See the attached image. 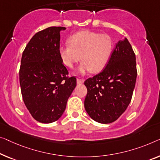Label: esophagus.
I'll return each instance as SVG.
<instances>
[{
  "label": "esophagus",
  "mask_w": 160,
  "mask_h": 160,
  "mask_svg": "<svg viewBox=\"0 0 160 160\" xmlns=\"http://www.w3.org/2000/svg\"><path fill=\"white\" fill-rule=\"evenodd\" d=\"M77 82H78V84H82V83L84 82V80L78 78H77Z\"/></svg>",
  "instance_id": "obj_1"
}]
</instances>
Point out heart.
Masks as SVG:
<instances>
[{
    "label": "heart",
    "instance_id": "obj_1",
    "mask_svg": "<svg viewBox=\"0 0 160 160\" xmlns=\"http://www.w3.org/2000/svg\"><path fill=\"white\" fill-rule=\"evenodd\" d=\"M70 46L59 47V57L66 67L72 68L80 59L82 61L78 72L85 74L88 71L98 72L106 65L110 58L113 42L106 34L84 30L69 38Z\"/></svg>",
    "mask_w": 160,
    "mask_h": 160
}]
</instances>
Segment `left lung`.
Wrapping results in <instances>:
<instances>
[{"instance_id": "left-lung-1", "label": "left lung", "mask_w": 160, "mask_h": 160, "mask_svg": "<svg viewBox=\"0 0 160 160\" xmlns=\"http://www.w3.org/2000/svg\"><path fill=\"white\" fill-rule=\"evenodd\" d=\"M136 56L129 42L119 41L104 70L85 81V108L94 121L110 123L126 111L135 87Z\"/></svg>"}]
</instances>
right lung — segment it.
<instances>
[{
    "instance_id": "1",
    "label": "right lung",
    "mask_w": 160,
    "mask_h": 160,
    "mask_svg": "<svg viewBox=\"0 0 160 160\" xmlns=\"http://www.w3.org/2000/svg\"><path fill=\"white\" fill-rule=\"evenodd\" d=\"M51 27L37 32L23 52L19 70L23 102L35 120L52 123L61 117L76 86V78H68V70L59 57L60 31Z\"/></svg>"
}]
</instances>
